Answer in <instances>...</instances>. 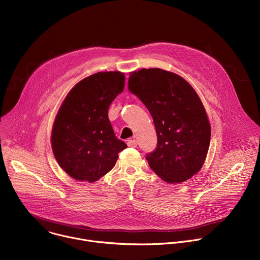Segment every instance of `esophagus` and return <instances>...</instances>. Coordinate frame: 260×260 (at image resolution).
Wrapping results in <instances>:
<instances>
[{
    "label": "esophagus",
    "mask_w": 260,
    "mask_h": 260,
    "mask_svg": "<svg viewBox=\"0 0 260 260\" xmlns=\"http://www.w3.org/2000/svg\"><path fill=\"white\" fill-rule=\"evenodd\" d=\"M126 144H127V146L128 147H137V145H138V143H137V140H135V139H131V140H127V142H126Z\"/></svg>",
    "instance_id": "esophagus-1"
}]
</instances>
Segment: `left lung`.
Returning a JSON list of instances; mask_svg holds the SVG:
<instances>
[{
	"label": "left lung",
	"instance_id": "1",
	"mask_svg": "<svg viewBox=\"0 0 260 260\" xmlns=\"http://www.w3.org/2000/svg\"><path fill=\"white\" fill-rule=\"evenodd\" d=\"M128 91L149 110L157 146L146 154L151 169L166 183H182L200 170L210 144V124L201 100L180 75L160 68L128 77Z\"/></svg>",
	"mask_w": 260,
	"mask_h": 260
}]
</instances>
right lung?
Here are the masks:
<instances>
[{
  "label": "right lung",
  "instance_id": "right-lung-1",
  "mask_svg": "<svg viewBox=\"0 0 260 260\" xmlns=\"http://www.w3.org/2000/svg\"><path fill=\"white\" fill-rule=\"evenodd\" d=\"M123 88V73L98 72L76 83L65 98L54 122L52 149L71 178L98 181L127 147L116 138L108 118L109 106Z\"/></svg>",
  "mask_w": 260,
  "mask_h": 260
}]
</instances>
